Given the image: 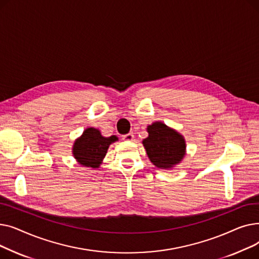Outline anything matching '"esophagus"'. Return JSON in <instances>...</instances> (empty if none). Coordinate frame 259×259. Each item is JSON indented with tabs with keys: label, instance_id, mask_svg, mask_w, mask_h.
<instances>
[{
	"label": "esophagus",
	"instance_id": "1",
	"mask_svg": "<svg viewBox=\"0 0 259 259\" xmlns=\"http://www.w3.org/2000/svg\"><path fill=\"white\" fill-rule=\"evenodd\" d=\"M133 139H134L133 133H128V134H126V135H124V137H122V140L128 141V142H132Z\"/></svg>",
	"mask_w": 259,
	"mask_h": 259
}]
</instances>
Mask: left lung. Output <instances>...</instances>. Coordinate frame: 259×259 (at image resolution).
Listing matches in <instances>:
<instances>
[{
	"instance_id": "8db88e82",
	"label": "left lung",
	"mask_w": 259,
	"mask_h": 259,
	"mask_svg": "<svg viewBox=\"0 0 259 259\" xmlns=\"http://www.w3.org/2000/svg\"><path fill=\"white\" fill-rule=\"evenodd\" d=\"M148 138L143 141L147 155L159 169H171L182 161L186 154V142L182 134L161 121L147 127Z\"/></svg>"
}]
</instances>
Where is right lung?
I'll use <instances>...</instances> for the list:
<instances>
[{"label":"right lung","mask_w":259,"mask_h":259,"mask_svg":"<svg viewBox=\"0 0 259 259\" xmlns=\"http://www.w3.org/2000/svg\"><path fill=\"white\" fill-rule=\"evenodd\" d=\"M116 141L118 139L115 135L105 138L99 129L87 128L80 138L75 140L72 153L81 166L97 169L102 164L109 146Z\"/></svg>","instance_id":"1"}]
</instances>
